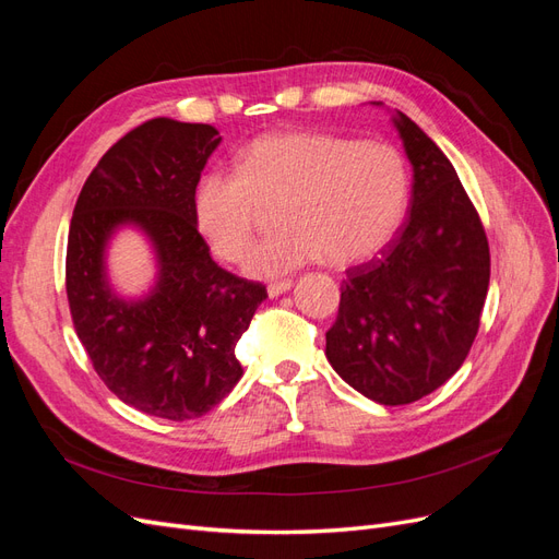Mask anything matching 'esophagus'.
<instances>
[{
  "label": "esophagus",
  "mask_w": 559,
  "mask_h": 559,
  "mask_svg": "<svg viewBox=\"0 0 559 559\" xmlns=\"http://www.w3.org/2000/svg\"><path fill=\"white\" fill-rule=\"evenodd\" d=\"M294 286V282L292 280H280V282H270L267 284V296L270 298H277V296H282V294H286Z\"/></svg>",
  "instance_id": "esophagus-1"
}]
</instances>
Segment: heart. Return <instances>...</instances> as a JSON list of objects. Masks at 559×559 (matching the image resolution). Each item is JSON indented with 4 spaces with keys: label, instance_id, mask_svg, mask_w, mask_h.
<instances>
[{
    "label": "heart",
    "instance_id": "obj_1",
    "mask_svg": "<svg viewBox=\"0 0 559 559\" xmlns=\"http://www.w3.org/2000/svg\"><path fill=\"white\" fill-rule=\"evenodd\" d=\"M411 170L401 151L331 132H273L245 146L238 167H212L195 183V226L210 249L238 263L261 207L277 233L249 253L247 273L280 277L326 257L333 265L373 257L401 228Z\"/></svg>",
    "mask_w": 559,
    "mask_h": 559
}]
</instances>
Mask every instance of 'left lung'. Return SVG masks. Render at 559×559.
<instances>
[{
  "label": "left lung",
  "instance_id": "left-lung-1",
  "mask_svg": "<svg viewBox=\"0 0 559 559\" xmlns=\"http://www.w3.org/2000/svg\"><path fill=\"white\" fill-rule=\"evenodd\" d=\"M394 126L413 165L411 216L378 259L347 270L326 331L335 373L382 405L419 401L460 370L489 286L485 228L452 163L405 114Z\"/></svg>",
  "mask_w": 559,
  "mask_h": 559
}]
</instances>
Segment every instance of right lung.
Returning <instances> with one entry per match:
<instances>
[{"label": "right lung", "instance_id": "add662e5", "mask_svg": "<svg viewBox=\"0 0 559 559\" xmlns=\"http://www.w3.org/2000/svg\"><path fill=\"white\" fill-rule=\"evenodd\" d=\"M222 144L205 123L154 118L118 140L83 183L67 238V300L95 373L123 403L183 421L210 413L242 378L235 345L265 286L218 267L195 226L193 193ZM132 225L157 257V282L123 299L106 275L112 235Z\"/></svg>", "mask_w": 559, "mask_h": 559}]
</instances>
